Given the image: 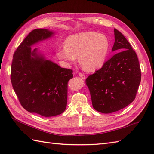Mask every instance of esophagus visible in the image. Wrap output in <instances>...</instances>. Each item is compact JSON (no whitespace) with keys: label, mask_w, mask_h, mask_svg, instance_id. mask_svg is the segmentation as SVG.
Instances as JSON below:
<instances>
[{"label":"esophagus","mask_w":154,"mask_h":154,"mask_svg":"<svg viewBox=\"0 0 154 154\" xmlns=\"http://www.w3.org/2000/svg\"><path fill=\"white\" fill-rule=\"evenodd\" d=\"M79 76H80L81 78H82L83 79H85V75L83 74L82 73H79Z\"/></svg>","instance_id":"1"}]
</instances>
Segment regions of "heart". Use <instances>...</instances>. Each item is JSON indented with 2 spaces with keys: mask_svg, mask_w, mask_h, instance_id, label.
Returning a JSON list of instances; mask_svg holds the SVG:
<instances>
[{
  "mask_svg": "<svg viewBox=\"0 0 154 154\" xmlns=\"http://www.w3.org/2000/svg\"><path fill=\"white\" fill-rule=\"evenodd\" d=\"M65 46L57 50V56L65 65L74 63L78 56L85 70L93 71L105 63L110 48L106 35L96 32H84L71 35L65 40Z\"/></svg>",
  "mask_w": 154,
  "mask_h": 154,
  "instance_id": "heart-1",
  "label": "heart"
}]
</instances>
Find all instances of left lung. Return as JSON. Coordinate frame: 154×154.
<instances>
[{"label": "left lung", "mask_w": 154, "mask_h": 154, "mask_svg": "<svg viewBox=\"0 0 154 154\" xmlns=\"http://www.w3.org/2000/svg\"><path fill=\"white\" fill-rule=\"evenodd\" d=\"M114 31L112 50L119 52L85 80L94 109L104 114L120 110L134 101L141 81L135 51L121 32Z\"/></svg>", "instance_id": "obj_1"}]
</instances>
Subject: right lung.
<instances>
[{"label": "right lung", "instance_id": "add662e5", "mask_svg": "<svg viewBox=\"0 0 154 154\" xmlns=\"http://www.w3.org/2000/svg\"><path fill=\"white\" fill-rule=\"evenodd\" d=\"M54 32L35 29L16 49L11 65V83L22 107L45 117L61 114L66 109L67 83L73 70L61 68L37 54L31 46L51 37Z\"/></svg>", "mask_w": 154, "mask_h": 154}]
</instances>
